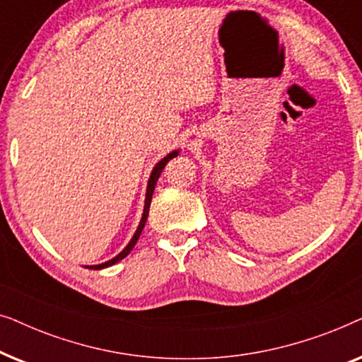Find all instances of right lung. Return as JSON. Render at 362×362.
<instances>
[{
    "mask_svg": "<svg viewBox=\"0 0 362 362\" xmlns=\"http://www.w3.org/2000/svg\"><path fill=\"white\" fill-rule=\"evenodd\" d=\"M177 153H180V151H171L170 155H166L160 163H158V165H156L155 168H153L151 176H150V181H148V187H146V199H145V209H143V217H141V221H140V226H138V229H136V232H135V235L132 237L130 244H128V245L125 247V249H123L117 257H113L112 260L105 262V264L90 265V267H88V269H93V270L105 269V267H110V265H113V264H117V262H120L122 259H125V257H127L128 254H130L132 249H133V247H135V244H136V240L140 239V234H141L143 227H145V222H146V219H148V212H150V204H151V196H153V191H155V186H156L158 177H160L161 171L165 170L166 163L170 161V160H173V158H175V156H177Z\"/></svg>",
    "mask_w": 362,
    "mask_h": 362,
    "instance_id": "right-lung-1",
    "label": "right lung"
}]
</instances>
